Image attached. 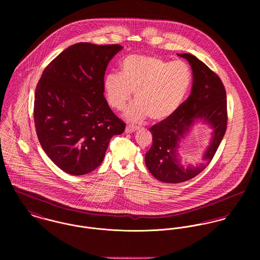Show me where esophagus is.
<instances>
[{
  "mask_svg": "<svg viewBox=\"0 0 260 260\" xmlns=\"http://www.w3.org/2000/svg\"><path fill=\"white\" fill-rule=\"evenodd\" d=\"M138 129L137 126H134V125H128L125 129V132L126 133H132V132H135L136 130Z\"/></svg>",
  "mask_w": 260,
  "mask_h": 260,
  "instance_id": "obj_1",
  "label": "esophagus"
}]
</instances>
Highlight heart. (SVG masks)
Returning a JSON list of instances; mask_svg holds the SVG:
<instances>
[{
    "label": "heart",
    "mask_w": 260,
    "mask_h": 260,
    "mask_svg": "<svg viewBox=\"0 0 260 260\" xmlns=\"http://www.w3.org/2000/svg\"><path fill=\"white\" fill-rule=\"evenodd\" d=\"M192 74L182 61L132 55L121 62L120 74L105 77L106 98L114 110H122L132 98L136 103L126 112L127 119L140 121L147 116L162 121L178 109L189 91Z\"/></svg>",
    "instance_id": "b5f03b06"
}]
</instances>
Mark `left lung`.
<instances>
[{
	"label": "left lung",
	"mask_w": 260,
	"mask_h": 260,
	"mask_svg": "<svg viewBox=\"0 0 260 260\" xmlns=\"http://www.w3.org/2000/svg\"><path fill=\"white\" fill-rule=\"evenodd\" d=\"M177 55L191 66V94L170 117L149 129L153 142L145 155V164L151 174L165 183H181L202 172L220 145L227 125L226 92L220 78L195 56L186 53ZM198 121L213 129L210 143L201 161L183 164L179 153L180 144Z\"/></svg>",
	"instance_id": "left-lung-1"
}]
</instances>
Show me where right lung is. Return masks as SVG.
<instances>
[{"label": "right lung", "instance_id": "add662e5", "mask_svg": "<svg viewBox=\"0 0 260 260\" xmlns=\"http://www.w3.org/2000/svg\"><path fill=\"white\" fill-rule=\"evenodd\" d=\"M120 45L78 43L59 54L38 82L34 121L38 139L64 172L84 175L104 160L110 139L125 123L104 97V75Z\"/></svg>", "mask_w": 260, "mask_h": 260}]
</instances>
